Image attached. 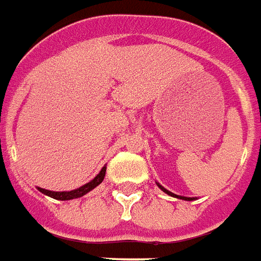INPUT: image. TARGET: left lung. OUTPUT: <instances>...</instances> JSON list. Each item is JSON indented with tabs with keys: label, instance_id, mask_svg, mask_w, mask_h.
I'll list each match as a JSON object with an SVG mask.
<instances>
[{
	"label": "left lung",
	"instance_id": "8db88e82",
	"mask_svg": "<svg viewBox=\"0 0 261 261\" xmlns=\"http://www.w3.org/2000/svg\"><path fill=\"white\" fill-rule=\"evenodd\" d=\"M158 187H159L160 190L163 191V192H166V194H167V195H170V196H174V198H178V199H182V200H194L195 199V198H187V196H181V195L173 194V192H170V191L166 190L165 187H162V185H160L159 182H158Z\"/></svg>",
	"mask_w": 261,
	"mask_h": 261
}]
</instances>
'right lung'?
Returning <instances> with one entry per match:
<instances>
[{"label": "right lung", "instance_id": "add662e5", "mask_svg": "<svg viewBox=\"0 0 261 261\" xmlns=\"http://www.w3.org/2000/svg\"><path fill=\"white\" fill-rule=\"evenodd\" d=\"M105 173H106V166L102 167V170L99 171V174H96V177L94 179H91L90 182H87L80 188H77V190L73 191H63V192H55V191H48L44 190V188H40L37 187V190L40 192H42L44 195H47V196H51L54 199L57 200H70V199H76V198H82L86 194H88L90 191H92L95 187L101 184L103 178H105Z\"/></svg>", "mask_w": 261, "mask_h": 261}]
</instances>
